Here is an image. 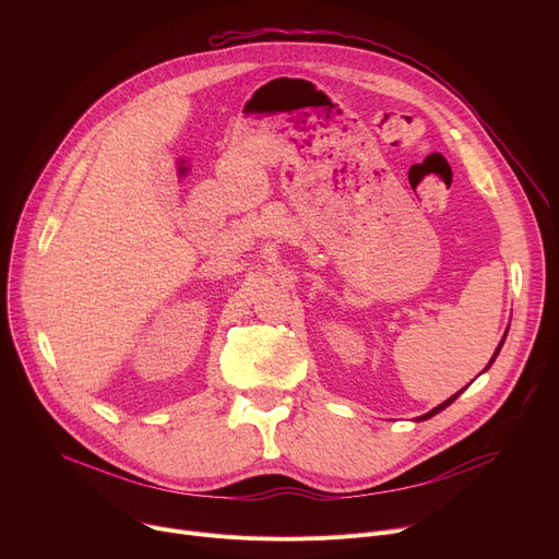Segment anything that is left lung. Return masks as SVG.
I'll return each mask as SVG.
<instances>
[{"instance_id": "obj_1", "label": "left lung", "mask_w": 559, "mask_h": 559, "mask_svg": "<svg viewBox=\"0 0 559 559\" xmlns=\"http://www.w3.org/2000/svg\"><path fill=\"white\" fill-rule=\"evenodd\" d=\"M506 337H508V331H506V335H503V340H501V344H498V346H496V350H493V356H491V360H489V365H487V367H485V369H489V367H491V365H493V360H496V356H498V354H501V346H503V342H506ZM485 369H483V371H485ZM462 392H464V390H460V392H457V394H453V396H451V399H447V401H444V403H439V405H437V407H432V409H430V413H426V415H421V417H417V421H426V419H430V417H435V415H437V413H442V409H447V407H449V405H451V403H453V401H455V399H457V396H460V394H462Z\"/></svg>"}]
</instances>
